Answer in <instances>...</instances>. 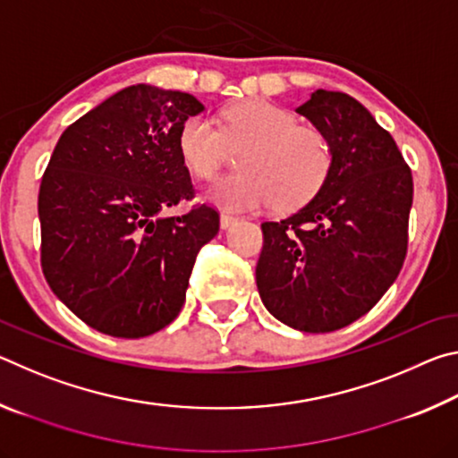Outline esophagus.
Here are the masks:
<instances>
[{
  "instance_id": "esophagus-1",
  "label": "esophagus",
  "mask_w": 458,
  "mask_h": 458,
  "mask_svg": "<svg viewBox=\"0 0 458 458\" xmlns=\"http://www.w3.org/2000/svg\"><path fill=\"white\" fill-rule=\"evenodd\" d=\"M236 222H238V218H236V216H232V214H222V216H220V226H222L224 230L232 228Z\"/></svg>"
}]
</instances>
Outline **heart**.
Listing matches in <instances>:
<instances>
[{
    "label": "heart",
    "mask_w": 458,
    "mask_h": 458,
    "mask_svg": "<svg viewBox=\"0 0 458 458\" xmlns=\"http://www.w3.org/2000/svg\"><path fill=\"white\" fill-rule=\"evenodd\" d=\"M185 167L212 180L230 149H242V172L224 177L210 198L228 210H254L273 201L276 210H297L327 183L333 167L329 139L301 125L289 108L252 98L220 113V127L206 117H190L177 135Z\"/></svg>",
    "instance_id": "obj_1"
}]
</instances>
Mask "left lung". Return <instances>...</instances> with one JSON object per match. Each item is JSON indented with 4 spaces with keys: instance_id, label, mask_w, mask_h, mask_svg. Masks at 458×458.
I'll return each mask as SVG.
<instances>
[{
    "instance_id": "obj_1",
    "label": "left lung",
    "mask_w": 458,
    "mask_h": 458,
    "mask_svg": "<svg viewBox=\"0 0 458 458\" xmlns=\"http://www.w3.org/2000/svg\"><path fill=\"white\" fill-rule=\"evenodd\" d=\"M329 139L327 183L281 222H262L257 286L278 321L329 333L360 319L396 281L408 250L412 172L358 100L315 90L297 108Z\"/></svg>"
}]
</instances>
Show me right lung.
Returning <instances> with one entry per match:
<instances>
[{
	"instance_id": "add662e5",
	"label": "right lung",
	"mask_w": 458,
	"mask_h": 458,
	"mask_svg": "<svg viewBox=\"0 0 458 458\" xmlns=\"http://www.w3.org/2000/svg\"><path fill=\"white\" fill-rule=\"evenodd\" d=\"M204 111L196 97L135 84L60 135L38 193L42 273L92 329L137 339L180 315L198 250L220 214L193 199L177 135Z\"/></svg>"
}]
</instances>
